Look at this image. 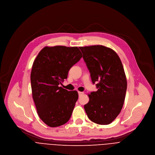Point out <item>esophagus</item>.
<instances>
[{"instance_id":"1","label":"esophagus","mask_w":155,"mask_h":155,"mask_svg":"<svg viewBox=\"0 0 155 155\" xmlns=\"http://www.w3.org/2000/svg\"><path fill=\"white\" fill-rule=\"evenodd\" d=\"M78 95L79 96H81V95H82L84 94V92H81V91H78Z\"/></svg>"}]
</instances>
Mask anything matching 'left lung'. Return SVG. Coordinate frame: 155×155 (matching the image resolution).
<instances>
[{
  "label": "left lung",
  "instance_id": "left-lung-1",
  "mask_svg": "<svg viewBox=\"0 0 155 155\" xmlns=\"http://www.w3.org/2000/svg\"><path fill=\"white\" fill-rule=\"evenodd\" d=\"M98 89L89 95L84 105L88 118L99 125H108L119 115L124 104L127 82L120 58L112 49L103 45L80 47Z\"/></svg>",
  "mask_w": 155,
  "mask_h": 155
}]
</instances>
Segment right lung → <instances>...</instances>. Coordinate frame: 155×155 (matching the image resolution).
Here are the masks:
<instances>
[{
    "label": "right lung",
    "instance_id": "add662e5",
    "mask_svg": "<svg viewBox=\"0 0 155 155\" xmlns=\"http://www.w3.org/2000/svg\"><path fill=\"white\" fill-rule=\"evenodd\" d=\"M81 57L77 47H45L34 61L30 74L32 97L40 118L50 127L63 125L71 117L78 92L60 85Z\"/></svg>",
    "mask_w": 155,
    "mask_h": 155
}]
</instances>
